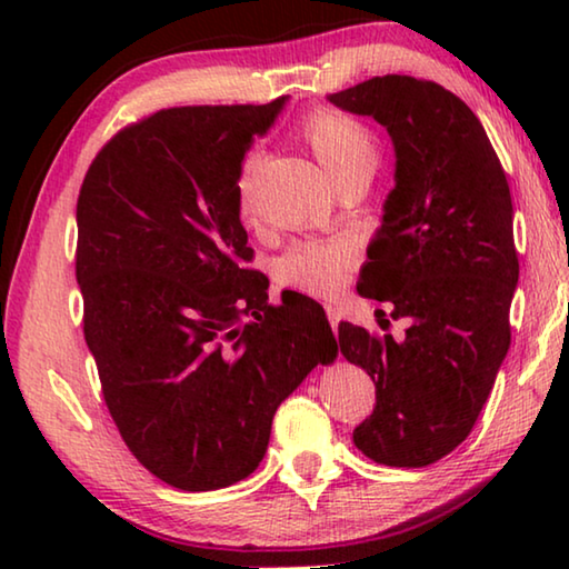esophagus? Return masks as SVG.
<instances>
[{"label":"esophagus","instance_id":"obj_1","mask_svg":"<svg viewBox=\"0 0 569 569\" xmlns=\"http://www.w3.org/2000/svg\"><path fill=\"white\" fill-rule=\"evenodd\" d=\"M323 308H326V316H329V323H331V329L336 331V329H339V321H341V311H339V306H333V303H326Z\"/></svg>","mask_w":569,"mask_h":569}]
</instances>
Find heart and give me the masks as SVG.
Returning a JSON list of instances; mask_svg holds the SVG:
<instances>
[{"instance_id":"b5f03b06","label":"heart","mask_w":569,"mask_h":569,"mask_svg":"<svg viewBox=\"0 0 569 569\" xmlns=\"http://www.w3.org/2000/svg\"><path fill=\"white\" fill-rule=\"evenodd\" d=\"M301 134L336 186L353 172H377L379 142L363 122L349 114L316 110L303 120ZM253 178L256 158L250 156L238 176V210L243 220L253 218ZM353 258V246L346 240H306L276 263V281L293 291L331 296L343 286Z\"/></svg>"}]
</instances>
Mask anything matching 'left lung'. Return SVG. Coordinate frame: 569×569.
Returning a JSON list of instances; mask_svg holds the SVG:
<instances>
[{
    "label": "left lung",
    "mask_w": 569,
    "mask_h": 569,
    "mask_svg": "<svg viewBox=\"0 0 569 569\" xmlns=\"http://www.w3.org/2000/svg\"><path fill=\"white\" fill-rule=\"evenodd\" d=\"M329 100L391 134L397 186L366 248L359 293L409 319L401 341L339 323L346 361L377 387L353 445L379 465L427 467L469 437L512 339V196L479 118L441 84L383 74Z\"/></svg>",
    "instance_id": "left-lung-1"
}]
</instances>
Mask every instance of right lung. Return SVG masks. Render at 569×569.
I'll return each mask as SVG.
<instances>
[{
  "mask_svg": "<svg viewBox=\"0 0 569 569\" xmlns=\"http://www.w3.org/2000/svg\"><path fill=\"white\" fill-rule=\"evenodd\" d=\"M286 100L132 122L77 198L74 273L104 403L134 459L186 492L246 479L281 401L339 353L313 298L268 303V278L246 266L238 176Z\"/></svg>",
  "mask_w": 569,
  "mask_h": 569,
  "instance_id": "right-lung-1",
  "label": "right lung"
}]
</instances>
